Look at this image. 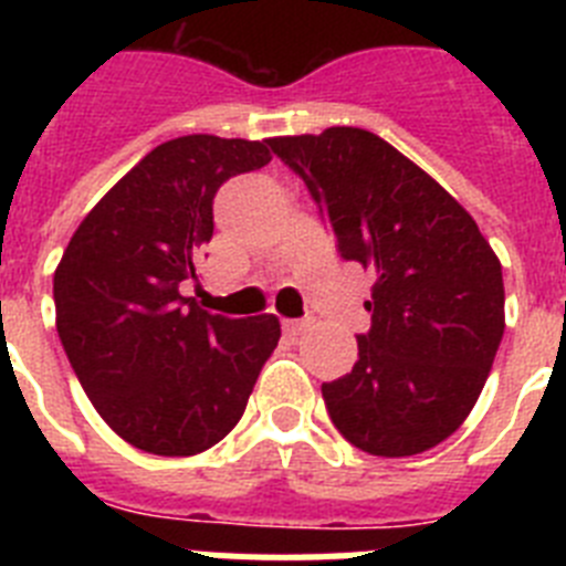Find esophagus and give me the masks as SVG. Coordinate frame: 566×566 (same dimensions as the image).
<instances>
[{
    "label": "esophagus",
    "instance_id": "1",
    "mask_svg": "<svg viewBox=\"0 0 566 566\" xmlns=\"http://www.w3.org/2000/svg\"><path fill=\"white\" fill-rule=\"evenodd\" d=\"M314 319L312 317H300V319H283V332L289 334V337H300L303 332H308L312 328Z\"/></svg>",
    "mask_w": 566,
    "mask_h": 566
}]
</instances>
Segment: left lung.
<instances>
[{
  "mask_svg": "<svg viewBox=\"0 0 566 566\" xmlns=\"http://www.w3.org/2000/svg\"><path fill=\"white\" fill-rule=\"evenodd\" d=\"M303 178L339 254L374 269L352 374L323 382L334 428L371 457H413L476 405L504 334L502 263L476 221L379 135L269 138Z\"/></svg>",
  "mask_w": 566,
  "mask_h": 566,
  "instance_id": "1",
  "label": "left lung"
}]
</instances>
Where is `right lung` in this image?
Masks as SVG:
<instances>
[{
    "label": "right lung",
    "mask_w": 566,
    "mask_h": 566,
    "mask_svg": "<svg viewBox=\"0 0 566 566\" xmlns=\"http://www.w3.org/2000/svg\"><path fill=\"white\" fill-rule=\"evenodd\" d=\"M269 142L184 135L144 155L70 238L56 274V328L90 402L124 442L192 457L243 417L277 348L274 314L234 319L184 297L212 240V201L272 161Z\"/></svg>",
    "instance_id": "obj_1"
}]
</instances>
